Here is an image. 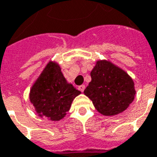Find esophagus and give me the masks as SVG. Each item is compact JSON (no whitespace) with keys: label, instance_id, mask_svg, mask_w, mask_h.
<instances>
[{"label":"esophagus","instance_id":"1","mask_svg":"<svg viewBox=\"0 0 157 157\" xmlns=\"http://www.w3.org/2000/svg\"><path fill=\"white\" fill-rule=\"evenodd\" d=\"M79 90H80L82 92H84V90H85V86L84 85L80 86H79Z\"/></svg>","mask_w":157,"mask_h":157}]
</instances>
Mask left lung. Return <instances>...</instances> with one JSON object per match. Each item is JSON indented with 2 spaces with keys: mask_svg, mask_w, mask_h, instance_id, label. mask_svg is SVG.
<instances>
[{
  "mask_svg": "<svg viewBox=\"0 0 157 157\" xmlns=\"http://www.w3.org/2000/svg\"><path fill=\"white\" fill-rule=\"evenodd\" d=\"M84 94L102 115L121 113L135 98V83L131 77L109 60H98Z\"/></svg>",
  "mask_w": 157,
  "mask_h": 157,
  "instance_id": "1",
  "label": "left lung"
}]
</instances>
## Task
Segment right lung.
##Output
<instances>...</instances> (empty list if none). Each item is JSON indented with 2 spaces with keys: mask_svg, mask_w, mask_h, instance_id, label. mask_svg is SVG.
<instances>
[{
  "mask_svg": "<svg viewBox=\"0 0 157 157\" xmlns=\"http://www.w3.org/2000/svg\"><path fill=\"white\" fill-rule=\"evenodd\" d=\"M79 94L81 92L67 82L59 65L49 61L33 85L29 99L39 117L59 121L66 115Z\"/></svg>",
  "mask_w": 157,
  "mask_h": 157,
  "instance_id": "1",
  "label": "right lung"
}]
</instances>
